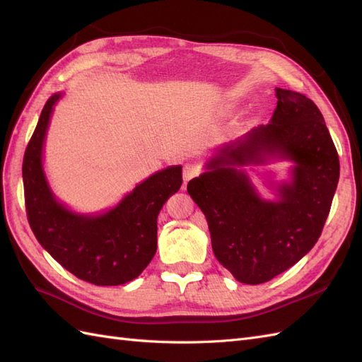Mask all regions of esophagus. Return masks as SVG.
<instances>
[{
  "label": "esophagus",
  "mask_w": 362,
  "mask_h": 362,
  "mask_svg": "<svg viewBox=\"0 0 362 362\" xmlns=\"http://www.w3.org/2000/svg\"><path fill=\"white\" fill-rule=\"evenodd\" d=\"M198 173H199V166H198V164H193V163L184 164V168H182V178H184V182H189V181H190L192 178H194Z\"/></svg>",
  "instance_id": "34e87169"
}]
</instances>
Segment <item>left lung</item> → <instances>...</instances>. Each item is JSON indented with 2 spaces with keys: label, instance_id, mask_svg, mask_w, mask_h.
Returning <instances> with one entry per match:
<instances>
[{
  "label": "left lung",
  "instance_id": "left-lung-1",
  "mask_svg": "<svg viewBox=\"0 0 362 362\" xmlns=\"http://www.w3.org/2000/svg\"><path fill=\"white\" fill-rule=\"evenodd\" d=\"M278 104L270 122L217 146L205 172L187 184L205 214L213 252L243 284L257 286L286 272L319 240L339 178V161L317 105L302 93L275 89ZM291 163L282 180L253 168ZM258 176L271 192L262 197Z\"/></svg>",
  "mask_w": 362,
  "mask_h": 362
}]
</instances>
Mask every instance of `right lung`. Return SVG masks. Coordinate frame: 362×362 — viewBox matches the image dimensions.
<instances>
[{
  "mask_svg": "<svg viewBox=\"0 0 362 362\" xmlns=\"http://www.w3.org/2000/svg\"><path fill=\"white\" fill-rule=\"evenodd\" d=\"M64 92L54 93L40 113L25 149L23 178L30 226L37 242L72 275L95 286H120L136 279L157 252V217L182 184V166H168L139 182L112 208L78 213L54 194L43 148L54 107Z\"/></svg>",
  "mask_w": 362,
  "mask_h": 362,
  "instance_id": "add662e5",
  "label": "right lung"
}]
</instances>
